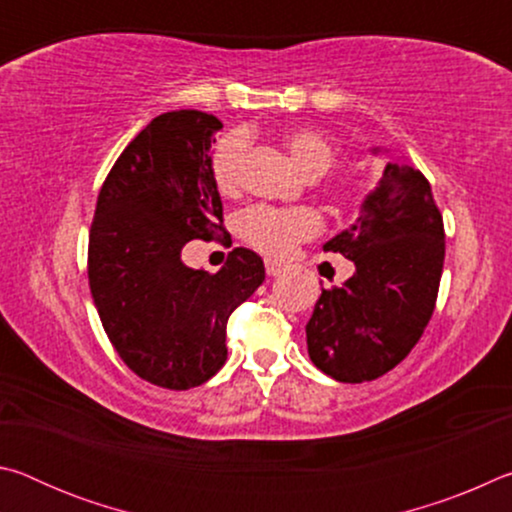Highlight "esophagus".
<instances>
[{
  "label": "esophagus",
  "mask_w": 512,
  "mask_h": 512,
  "mask_svg": "<svg viewBox=\"0 0 512 512\" xmlns=\"http://www.w3.org/2000/svg\"><path fill=\"white\" fill-rule=\"evenodd\" d=\"M264 266H266V275H280L284 271V264L277 262V259H264Z\"/></svg>",
  "instance_id": "1"
}]
</instances>
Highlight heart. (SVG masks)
I'll return each instance as SVG.
<instances>
[{"label": "heart", "instance_id": "b5f03b06", "mask_svg": "<svg viewBox=\"0 0 512 512\" xmlns=\"http://www.w3.org/2000/svg\"><path fill=\"white\" fill-rule=\"evenodd\" d=\"M284 146L302 176L316 180L334 167L336 149L325 135L298 128L284 135ZM246 142L239 133H230L214 144L210 173L221 194H235L239 187L241 160ZM320 230V216L311 207H271L253 205L237 216L239 237L266 255H289L300 241H307Z\"/></svg>", "mask_w": 512, "mask_h": 512}]
</instances>
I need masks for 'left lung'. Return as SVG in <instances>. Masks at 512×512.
I'll use <instances>...</instances> for the list:
<instances>
[{"mask_svg": "<svg viewBox=\"0 0 512 512\" xmlns=\"http://www.w3.org/2000/svg\"><path fill=\"white\" fill-rule=\"evenodd\" d=\"M323 248L357 271L320 293L305 327L309 357L345 384L386 375L420 341L438 298L445 228L429 180L388 162L357 221Z\"/></svg>", "mask_w": 512, "mask_h": 512, "instance_id": "left-lung-1", "label": "left lung"}]
</instances>
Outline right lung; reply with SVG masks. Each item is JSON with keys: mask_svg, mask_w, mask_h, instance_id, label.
Returning a JSON list of instances; mask_svg holds the SVG:
<instances>
[{"mask_svg": "<svg viewBox=\"0 0 512 512\" xmlns=\"http://www.w3.org/2000/svg\"><path fill=\"white\" fill-rule=\"evenodd\" d=\"M221 128L201 110L155 117L112 164L90 228L88 277L103 329L137 377L169 391L221 370L228 318L266 277L248 248L232 250L216 273L180 255L187 241L223 230L210 173Z\"/></svg>", "mask_w": 512, "mask_h": 512, "instance_id": "add662e5", "label": "right lung"}]
</instances>
